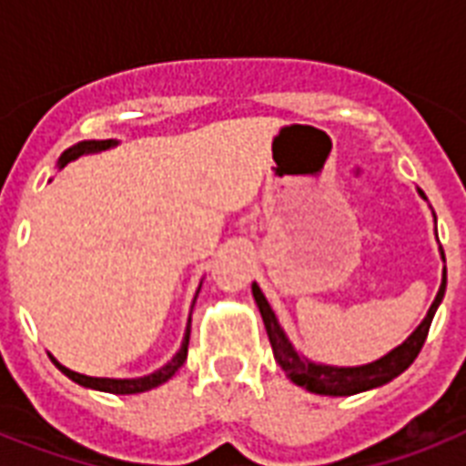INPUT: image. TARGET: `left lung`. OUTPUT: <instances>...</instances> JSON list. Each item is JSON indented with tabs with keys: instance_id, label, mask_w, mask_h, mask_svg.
<instances>
[{
	"instance_id": "left-lung-1",
	"label": "left lung",
	"mask_w": 466,
	"mask_h": 466,
	"mask_svg": "<svg viewBox=\"0 0 466 466\" xmlns=\"http://www.w3.org/2000/svg\"><path fill=\"white\" fill-rule=\"evenodd\" d=\"M423 196V193H420ZM445 258V256H442ZM445 280L448 278L442 276V285L438 295H435L433 305L428 309L426 319L420 321V326L409 336V339L401 343L399 348H394L391 353H387L380 360L370 362V365H362V368H331V365H317V362H309L305 358H299L295 353V348L288 343L283 329L278 324L276 314L270 309L268 299L263 298V292L258 290V285H254V299L258 309H261L263 324H266V331H268L270 346H273V353H276V360L280 362V368L288 372L292 382L298 387H305V390L314 391V394H326V397H350V394H358V391L372 390V387H380V384H387L390 380H394L397 375H401L409 365H411L416 358H419L420 348L426 343L428 331H431V321L435 317V309L442 302V295H445Z\"/></svg>"
}]
</instances>
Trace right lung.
I'll list each match as a JSON object with an SVG mask.
<instances>
[{"mask_svg":"<svg viewBox=\"0 0 466 466\" xmlns=\"http://www.w3.org/2000/svg\"><path fill=\"white\" fill-rule=\"evenodd\" d=\"M113 145H116L113 140L79 142V145L69 147L67 152L60 157V167L69 164V161L76 159V157L89 155V152H101V149H108V147H113ZM188 339H190V319H188V329H186V339H183V346H181V350L174 355V360L168 362V365H164L161 370H157V372H152V375L140 377V380H106V377H86V375H79V372H72V370H67L65 365H60V362L55 360V358H53V362L62 370V372H65V375L69 377V380H75V382L82 384V387L111 391V394H137V391H147V390H152V387H159V384H164L167 380H171V377L178 372V368H181L183 362H186V355H188Z\"/></svg>","mask_w":466,"mask_h":466,"instance_id":"right-lung-1","label":"right lung"}]
</instances>
